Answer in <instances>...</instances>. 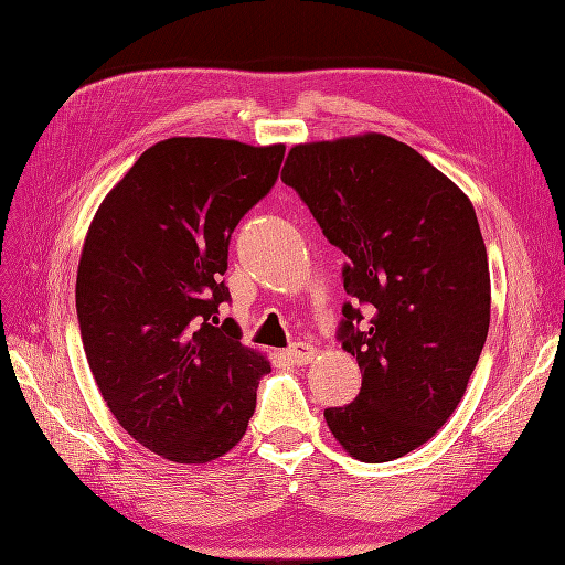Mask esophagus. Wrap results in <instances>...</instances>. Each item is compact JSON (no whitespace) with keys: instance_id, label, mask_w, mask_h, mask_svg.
<instances>
[{"instance_id":"esophagus-1","label":"esophagus","mask_w":565,"mask_h":565,"mask_svg":"<svg viewBox=\"0 0 565 565\" xmlns=\"http://www.w3.org/2000/svg\"><path fill=\"white\" fill-rule=\"evenodd\" d=\"M288 358H290V362H296L298 366L309 364V362L316 358V347H311V343L300 341V343H296V347H292V349L288 351Z\"/></svg>"}]
</instances>
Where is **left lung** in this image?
<instances>
[{"label": "left lung", "mask_w": 565, "mask_h": 565, "mask_svg": "<svg viewBox=\"0 0 565 565\" xmlns=\"http://www.w3.org/2000/svg\"><path fill=\"white\" fill-rule=\"evenodd\" d=\"M281 180L349 258L339 339L362 387L326 423L360 461L404 457L448 423L484 347L492 290L476 210L383 134L290 147Z\"/></svg>", "instance_id": "1"}]
</instances>
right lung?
Here are the masks:
<instances>
[{
	"instance_id": "1",
	"label": "right lung",
	"mask_w": 565,
	"mask_h": 565,
	"mask_svg": "<svg viewBox=\"0 0 565 565\" xmlns=\"http://www.w3.org/2000/svg\"><path fill=\"white\" fill-rule=\"evenodd\" d=\"M284 145L168 138L96 210L76 309L92 376L140 446L178 463L224 457L247 431L269 362L239 343L222 277L228 242L275 186Z\"/></svg>"
}]
</instances>
